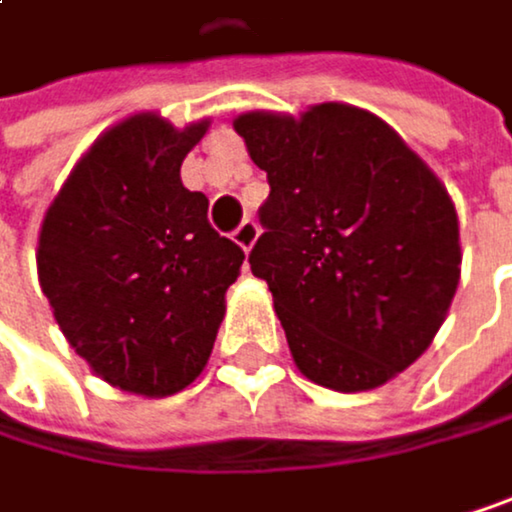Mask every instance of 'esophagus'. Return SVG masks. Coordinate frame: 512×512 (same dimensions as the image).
Instances as JSON below:
<instances>
[{
  "mask_svg": "<svg viewBox=\"0 0 512 512\" xmlns=\"http://www.w3.org/2000/svg\"><path fill=\"white\" fill-rule=\"evenodd\" d=\"M233 242H236L242 251H251V245L258 242V224H254L251 218H245V221L233 230Z\"/></svg>",
  "mask_w": 512,
  "mask_h": 512,
  "instance_id": "34e87169",
  "label": "esophagus"
}]
</instances>
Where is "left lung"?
Wrapping results in <instances>:
<instances>
[{"label": "left lung", "mask_w": 512, "mask_h": 512, "mask_svg": "<svg viewBox=\"0 0 512 512\" xmlns=\"http://www.w3.org/2000/svg\"><path fill=\"white\" fill-rule=\"evenodd\" d=\"M267 172V233L251 273L273 291L297 370L370 391L437 337L461 276L458 215L443 181L382 118L349 102L233 121Z\"/></svg>", "instance_id": "1"}]
</instances>
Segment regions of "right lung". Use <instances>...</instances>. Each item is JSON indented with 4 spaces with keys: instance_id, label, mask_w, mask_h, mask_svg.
<instances>
[{
    "instance_id": "obj_1",
    "label": "right lung",
    "mask_w": 512,
    "mask_h": 512,
    "mask_svg": "<svg viewBox=\"0 0 512 512\" xmlns=\"http://www.w3.org/2000/svg\"><path fill=\"white\" fill-rule=\"evenodd\" d=\"M209 118L172 127L139 112L72 166L39 230V285L69 346L130 394L166 397L206 367L245 254L181 185Z\"/></svg>"
}]
</instances>
